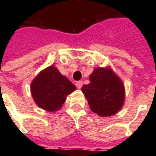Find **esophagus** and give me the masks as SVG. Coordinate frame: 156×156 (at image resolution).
<instances>
[{
    "mask_svg": "<svg viewBox=\"0 0 156 156\" xmlns=\"http://www.w3.org/2000/svg\"><path fill=\"white\" fill-rule=\"evenodd\" d=\"M75 85L78 89H80V88L83 87V82H82V81H78V82H76Z\"/></svg>",
    "mask_w": 156,
    "mask_h": 156,
    "instance_id": "1",
    "label": "esophagus"
}]
</instances>
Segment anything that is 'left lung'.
Here are the masks:
<instances>
[{"label": "left lung", "mask_w": 156, "mask_h": 156, "mask_svg": "<svg viewBox=\"0 0 156 156\" xmlns=\"http://www.w3.org/2000/svg\"><path fill=\"white\" fill-rule=\"evenodd\" d=\"M90 83L83 85L82 91L90 110L100 116L116 114L123 107L126 90L122 81L110 66L94 69Z\"/></svg>", "instance_id": "1"}]
</instances>
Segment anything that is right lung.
Returning a JSON list of instances; mask_svg holds the SVG:
<instances>
[{
    "mask_svg": "<svg viewBox=\"0 0 156 156\" xmlns=\"http://www.w3.org/2000/svg\"><path fill=\"white\" fill-rule=\"evenodd\" d=\"M75 90V86L54 66L40 71L30 84V92L35 104L51 112L61 108L66 96Z\"/></svg>",
    "mask_w": 156,
    "mask_h": 156,
    "instance_id": "right-lung-1",
    "label": "right lung"
}]
</instances>
